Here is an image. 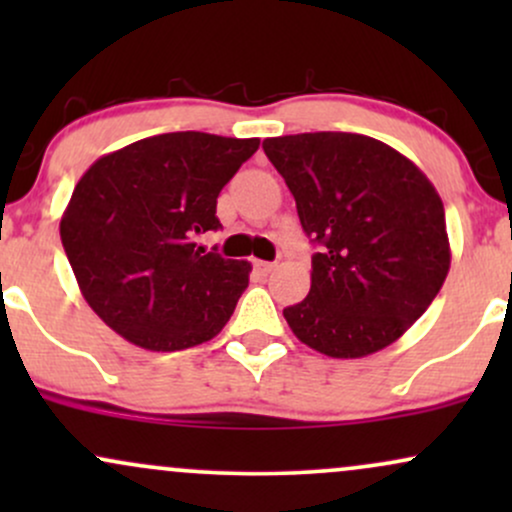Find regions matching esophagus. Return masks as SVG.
I'll return each mask as SVG.
<instances>
[{
	"label": "esophagus",
	"mask_w": 512,
	"mask_h": 512,
	"mask_svg": "<svg viewBox=\"0 0 512 512\" xmlns=\"http://www.w3.org/2000/svg\"><path fill=\"white\" fill-rule=\"evenodd\" d=\"M255 269H257V274L267 276V274L274 269V262H262V260H257V262H255Z\"/></svg>",
	"instance_id": "obj_1"
}]
</instances>
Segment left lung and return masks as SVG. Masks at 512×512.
Segmentation results:
<instances>
[{"label":"left lung","mask_w":512,"mask_h":512,"mask_svg":"<svg viewBox=\"0 0 512 512\" xmlns=\"http://www.w3.org/2000/svg\"><path fill=\"white\" fill-rule=\"evenodd\" d=\"M296 199L313 255L310 293L284 308L310 349L361 358L426 313L450 269L445 209L407 156L366 134L305 132L262 142Z\"/></svg>","instance_id":"obj_1"}]
</instances>
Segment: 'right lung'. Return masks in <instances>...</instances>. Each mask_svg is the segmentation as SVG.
Here are the masks:
<instances>
[{"label":"right lung","mask_w":512,"mask_h":512,"mask_svg":"<svg viewBox=\"0 0 512 512\" xmlns=\"http://www.w3.org/2000/svg\"><path fill=\"white\" fill-rule=\"evenodd\" d=\"M260 139L168 132L105 154L76 182L60 236L81 296L110 330L149 351H182L223 330L250 262L197 245L216 197Z\"/></svg>","instance_id":"1"}]
</instances>
